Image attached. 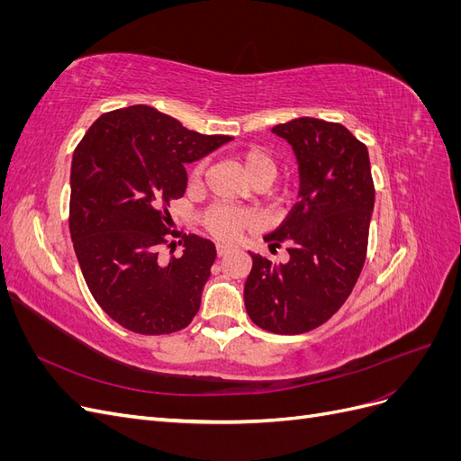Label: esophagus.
<instances>
[{
  "instance_id": "obj_1",
  "label": "esophagus",
  "mask_w": 461,
  "mask_h": 461,
  "mask_svg": "<svg viewBox=\"0 0 461 461\" xmlns=\"http://www.w3.org/2000/svg\"><path fill=\"white\" fill-rule=\"evenodd\" d=\"M229 252H230V246H229V244H217V256H219V258L227 256Z\"/></svg>"
}]
</instances>
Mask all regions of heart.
Wrapping results in <instances>:
<instances>
[{"label": "heart", "mask_w": 461, "mask_h": 461, "mask_svg": "<svg viewBox=\"0 0 461 461\" xmlns=\"http://www.w3.org/2000/svg\"><path fill=\"white\" fill-rule=\"evenodd\" d=\"M239 165L240 169L244 171V175L248 176L249 183L254 186H269L273 183V178L276 176V159L271 156L267 149L263 148H248L244 151L239 153ZM207 169V161L202 159L192 169V183H200L203 178ZM290 190H283L281 198H286ZM200 222L202 227L205 229V232H209L212 236L219 240H234L242 230H246L249 227V217L239 209L232 207H225V205H212L207 207L205 212L200 215Z\"/></svg>", "instance_id": "b5f03b06"}]
</instances>
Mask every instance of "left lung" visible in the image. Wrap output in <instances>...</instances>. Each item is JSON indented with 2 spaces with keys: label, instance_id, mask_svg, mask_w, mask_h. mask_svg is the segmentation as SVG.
<instances>
[{
  "label": "left lung",
  "instance_id": "8db88e82",
  "mask_svg": "<svg viewBox=\"0 0 461 461\" xmlns=\"http://www.w3.org/2000/svg\"><path fill=\"white\" fill-rule=\"evenodd\" d=\"M298 159V202L265 236L286 244L290 259L252 256L244 286L246 312L276 334L317 329L340 310L364 269L375 205L369 151L340 122L300 117L271 129ZM276 252V249H275Z\"/></svg>",
  "mask_w": 461,
  "mask_h": 461
}]
</instances>
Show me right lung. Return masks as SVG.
Listing matches in <instances>:
<instances>
[{"label": "right lung", "instance_id": "1", "mask_svg": "<svg viewBox=\"0 0 461 461\" xmlns=\"http://www.w3.org/2000/svg\"><path fill=\"white\" fill-rule=\"evenodd\" d=\"M230 140L131 105L104 113L77 146L68 209L75 254L94 300L121 327L169 334L198 313L215 244L183 234V256L169 261L159 246L171 232V202L185 196V165Z\"/></svg>", "mask_w": 461, "mask_h": 461}]
</instances>
